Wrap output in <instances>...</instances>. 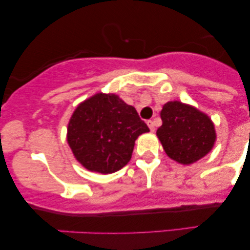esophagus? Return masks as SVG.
I'll return each instance as SVG.
<instances>
[{
  "label": "esophagus",
  "instance_id": "1",
  "mask_svg": "<svg viewBox=\"0 0 250 250\" xmlns=\"http://www.w3.org/2000/svg\"><path fill=\"white\" fill-rule=\"evenodd\" d=\"M147 125H148V127L151 131H155V125H154V122L151 121V120H149V121L147 122Z\"/></svg>",
  "mask_w": 250,
  "mask_h": 250
}]
</instances>
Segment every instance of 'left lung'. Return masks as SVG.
Returning <instances> with one entry per match:
<instances>
[{
    "instance_id": "1",
    "label": "left lung",
    "mask_w": 250,
    "mask_h": 250,
    "mask_svg": "<svg viewBox=\"0 0 250 250\" xmlns=\"http://www.w3.org/2000/svg\"><path fill=\"white\" fill-rule=\"evenodd\" d=\"M160 114L162 125L156 135L171 160L188 166L213 149L216 131L207 114L180 101L167 102Z\"/></svg>"
}]
</instances>
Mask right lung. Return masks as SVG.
<instances>
[{"label":"right lung","mask_w":250,"mask_h":250,"mask_svg":"<svg viewBox=\"0 0 250 250\" xmlns=\"http://www.w3.org/2000/svg\"><path fill=\"white\" fill-rule=\"evenodd\" d=\"M149 128L116 94L97 93L80 103L67 128L75 159L89 171L111 174L130 161L135 141Z\"/></svg>","instance_id":"1"}]
</instances>
